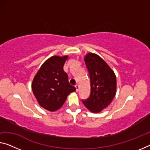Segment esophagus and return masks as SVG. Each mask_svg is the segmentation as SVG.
Here are the masks:
<instances>
[{"mask_svg": "<svg viewBox=\"0 0 150 150\" xmlns=\"http://www.w3.org/2000/svg\"><path fill=\"white\" fill-rule=\"evenodd\" d=\"M75 88H76V91L78 92V90H79V86H78V84H76L75 85Z\"/></svg>", "mask_w": 150, "mask_h": 150, "instance_id": "34e87169", "label": "esophagus"}]
</instances>
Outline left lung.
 <instances>
[{
	"label": "left lung",
	"mask_w": 150,
	"mask_h": 150,
	"mask_svg": "<svg viewBox=\"0 0 150 150\" xmlns=\"http://www.w3.org/2000/svg\"><path fill=\"white\" fill-rule=\"evenodd\" d=\"M91 80L89 97L82 100L90 111L100 112L109 105L116 94V76L107 64L95 54L89 53L84 57Z\"/></svg>",
	"instance_id": "8db88e82"
}]
</instances>
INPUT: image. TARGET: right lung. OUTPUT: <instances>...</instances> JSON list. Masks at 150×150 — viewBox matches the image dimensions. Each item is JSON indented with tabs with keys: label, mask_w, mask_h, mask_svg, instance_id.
Here are the masks:
<instances>
[{
	"label": "right lung",
	"mask_w": 150,
	"mask_h": 150,
	"mask_svg": "<svg viewBox=\"0 0 150 150\" xmlns=\"http://www.w3.org/2000/svg\"><path fill=\"white\" fill-rule=\"evenodd\" d=\"M67 58L68 56L50 57L43 64L32 82V91L39 104L50 111L62 107L68 94L76 91L63 69Z\"/></svg>",
	"instance_id": "add662e5"
}]
</instances>
